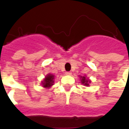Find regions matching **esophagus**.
<instances>
[{
  "instance_id": "esophagus-1",
  "label": "esophagus",
  "mask_w": 129,
  "mask_h": 129,
  "mask_svg": "<svg viewBox=\"0 0 129 129\" xmlns=\"http://www.w3.org/2000/svg\"><path fill=\"white\" fill-rule=\"evenodd\" d=\"M66 74L68 75V76H71L72 74V72H66Z\"/></svg>"
}]
</instances>
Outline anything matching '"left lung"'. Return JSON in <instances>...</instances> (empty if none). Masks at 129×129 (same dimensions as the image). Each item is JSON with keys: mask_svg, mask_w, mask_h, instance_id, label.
<instances>
[{"mask_svg": "<svg viewBox=\"0 0 129 129\" xmlns=\"http://www.w3.org/2000/svg\"><path fill=\"white\" fill-rule=\"evenodd\" d=\"M80 80V82L82 84H83L85 86H89L90 84L91 83V81L89 78H88L86 76H79Z\"/></svg>", "mask_w": 129, "mask_h": 129, "instance_id": "obj_1", "label": "left lung"}]
</instances>
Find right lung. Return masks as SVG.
I'll use <instances>...</instances> for the list:
<instances>
[{
  "label": "right lung",
  "instance_id": "1",
  "mask_svg": "<svg viewBox=\"0 0 129 129\" xmlns=\"http://www.w3.org/2000/svg\"><path fill=\"white\" fill-rule=\"evenodd\" d=\"M55 76L52 74L49 73L45 76V78L43 79V81H41V86H43V88H49L53 85L54 84Z\"/></svg>",
  "mask_w": 129,
  "mask_h": 129
}]
</instances>
